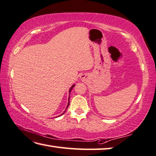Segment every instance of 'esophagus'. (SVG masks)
Masks as SVG:
<instances>
[{"instance_id": "1", "label": "esophagus", "mask_w": 156, "mask_h": 156, "mask_svg": "<svg viewBox=\"0 0 156 156\" xmlns=\"http://www.w3.org/2000/svg\"><path fill=\"white\" fill-rule=\"evenodd\" d=\"M81 79H82V80H84V79H85V76H81Z\"/></svg>"}]
</instances>
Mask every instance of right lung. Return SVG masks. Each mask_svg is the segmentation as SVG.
Wrapping results in <instances>:
<instances>
[{
  "label": "right lung",
  "mask_w": 156,
  "mask_h": 156,
  "mask_svg": "<svg viewBox=\"0 0 156 156\" xmlns=\"http://www.w3.org/2000/svg\"><path fill=\"white\" fill-rule=\"evenodd\" d=\"M75 86V84H73V85L72 86V87H71V88H70V89H69V94H70V92H71V90H72V89H73V87H74ZM69 101H68V104H67V108H66V110H65V111L63 112V113H62V114L61 115H63V114H64V113L65 112H66V110H67V107H68L69 106V100H68ZM61 115H59V116H61Z\"/></svg>",
  "instance_id": "right-lung-1"
}]
</instances>
